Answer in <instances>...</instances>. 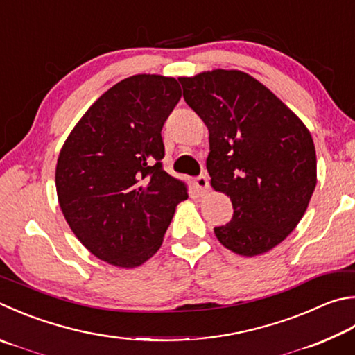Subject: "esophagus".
Instances as JSON below:
<instances>
[{"mask_svg":"<svg viewBox=\"0 0 355 355\" xmlns=\"http://www.w3.org/2000/svg\"><path fill=\"white\" fill-rule=\"evenodd\" d=\"M196 186H197V189H198L200 194H206V192H208V189H209V180H208V177H206V175L197 177L196 178Z\"/></svg>","mask_w":355,"mask_h":355,"instance_id":"1","label":"esophagus"}]
</instances>
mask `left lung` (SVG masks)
Masks as SVG:
<instances>
[{
	"instance_id": "1",
	"label": "left lung",
	"mask_w": 355,
	"mask_h": 355,
	"mask_svg": "<svg viewBox=\"0 0 355 355\" xmlns=\"http://www.w3.org/2000/svg\"><path fill=\"white\" fill-rule=\"evenodd\" d=\"M183 98L209 132L206 169L234 214L214 228L225 248L253 257L296 228L317 186L311 132L279 98L239 69L178 77Z\"/></svg>"
}]
</instances>
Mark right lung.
Instances as JSON below:
<instances>
[{
	"instance_id": "right-lung-1",
	"label": "right lung",
	"mask_w": 355,
	"mask_h": 355,
	"mask_svg": "<svg viewBox=\"0 0 355 355\" xmlns=\"http://www.w3.org/2000/svg\"><path fill=\"white\" fill-rule=\"evenodd\" d=\"M182 98L173 77L137 74L101 96L63 144L55 189L69 228L89 253L135 268L157 253L184 182L161 159V128Z\"/></svg>"
}]
</instances>
